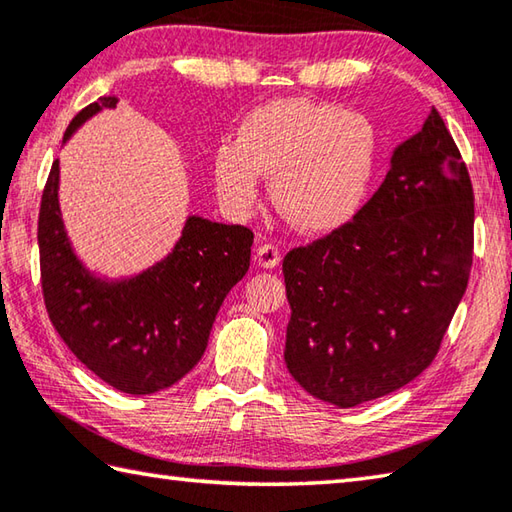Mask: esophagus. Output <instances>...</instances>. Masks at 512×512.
<instances>
[{
    "label": "esophagus",
    "mask_w": 512,
    "mask_h": 512,
    "mask_svg": "<svg viewBox=\"0 0 512 512\" xmlns=\"http://www.w3.org/2000/svg\"><path fill=\"white\" fill-rule=\"evenodd\" d=\"M254 260H256V265H258V267H263V269H274L278 263H281V249H278V247H276V245H272V243L260 245V247L256 249V256H254Z\"/></svg>",
    "instance_id": "obj_1"
}]
</instances>
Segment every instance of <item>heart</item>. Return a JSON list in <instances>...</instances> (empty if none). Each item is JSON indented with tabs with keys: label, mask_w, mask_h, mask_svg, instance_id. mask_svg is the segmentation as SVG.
<instances>
[{
	"label": "heart",
	"mask_w": 512,
	"mask_h": 512,
	"mask_svg": "<svg viewBox=\"0 0 512 512\" xmlns=\"http://www.w3.org/2000/svg\"><path fill=\"white\" fill-rule=\"evenodd\" d=\"M376 160L374 124L359 111L310 98H278L245 115L236 140L214 151L211 173L234 218L254 214L260 176L278 214L303 234H332L350 223Z\"/></svg>",
	"instance_id": "heart-1"
}]
</instances>
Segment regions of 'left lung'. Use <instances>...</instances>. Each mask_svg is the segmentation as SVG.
<instances>
[{
    "mask_svg": "<svg viewBox=\"0 0 512 512\" xmlns=\"http://www.w3.org/2000/svg\"><path fill=\"white\" fill-rule=\"evenodd\" d=\"M475 202L437 109L397 144L352 223L283 260L285 365L339 408L385 397L428 368L464 296Z\"/></svg>",
    "mask_w": 512,
    "mask_h": 512,
    "instance_id": "obj_1",
    "label": "left lung"
}]
</instances>
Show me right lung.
<instances>
[{"label": "right lung", "mask_w": 512, "mask_h": 512, "mask_svg": "<svg viewBox=\"0 0 512 512\" xmlns=\"http://www.w3.org/2000/svg\"><path fill=\"white\" fill-rule=\"evenodd\" d=\"M104 95L71 120L69 142L86 120L118 106ZM42 287L51 323L95 376L127 394L171 388L207 350L220 305L247 274L254 234L189 214L171 252L131 276H104L84 263L60 207V160L48 176L40 227Z\"/></svg>", "instance_id": "obj_1"}]
</instances>
